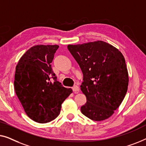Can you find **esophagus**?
<instances>
[{"mask_svg": "<svg viewBox=\"0 0 146 146\" xmlns=\"http://www.w3.org/2000/svg\"><path fill=\"white\" fill-rule=\"evenodd\" d=\"M72 89H73V91L75 93H77L79 91V87H78L77 85L73 86V87L72 88Z\"/></svg>", "mask_w": 146, "mask_h": 146, "instance_id": "34e87169", "label": "esophagus"}]
</instances>
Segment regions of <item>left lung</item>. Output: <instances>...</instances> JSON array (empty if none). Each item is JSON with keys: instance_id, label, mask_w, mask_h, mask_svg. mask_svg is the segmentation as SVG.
I'll use <instances>...</instances> for the list:
<instances>
[{"instance_id": "left-lung-1", "label": "left lung", "mask_w": 146, "mask_h": 146, "mask_svg": "<svg viewBox=\"0 0 146 146\" xmlns=\"http://www.w3.org/2000/svg\"><path fill=\"white\" fill-rule=\"evenodd\" d=\"M67 48L83 74L81 90L87 102L81 112L94 121L108 118L128 90V73L122 53L103 41L68 45Z\"/></svg>"}]
</instances>
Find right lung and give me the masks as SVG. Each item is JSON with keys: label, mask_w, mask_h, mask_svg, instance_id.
Wrapping results in <instances>:
<instances>
[{"label": "right lung", "mask_w": 146, "mask_h": 146, "mask_svg": "<svg viewBox=\"0 0 146 146\" xmlns=\"http://www.w3.org/2000/svg\"><path fill=\"white\" fill-rule=\"evenodd\" d=\"M57 45H37L22 55L16 67L14 89L24 111L38 123H47L60 113L61 104L72 93L57 81L52 69Z\"/></svg>", "instance_id": "obj_1"}]
</instances>
